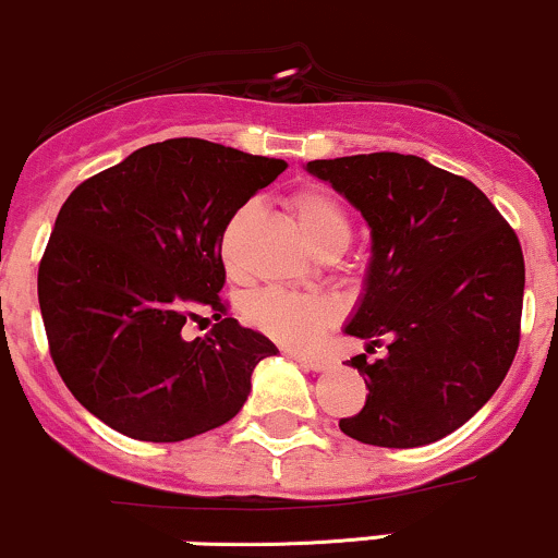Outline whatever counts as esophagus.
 <instances>
[{
	"label": "esophagus",
	"mask_w": 558,
	"mask_h": 558,
	"mask_svg": "<svg viewBox=\"0 0 558 558\" xmlns=\"http://www.w3.org/2000/svg\"><path fill=\"white\" fill-rule=\"evenodd\" d=\"M291 357L296 360L299 365H304V368H307V371H315V373H320V371H328V365H330V360H326V357H315V354L291 352Z\"/></svg>",
	"instance_id": "1"
}]
</instances>
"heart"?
Wrapping results in <instances>:
<instances>
[{
  "mask_svg": "<svg viewBox=\"0 0 558 558\" xmlns=\"http://www.w3.org/2000/svg\"><path fill=\"white\" fill-rule=\"evenodd\" d=\"M293 219L302 230L307 246L320 256H339L352 241V219L339 198L323 187H302L289 201ZM254 206H243L225 225L219 238L225 267L230 275H241V246ZM339 317V302L328 293H289V291H262L251 299L248 320L262 333L283 341L291 347H307Z\"/></svg>",
  "mask_w": 558,
  "mask_h": 558,
  "instance_id": "heart-1",
  "label": "heart"
}]
</instances>
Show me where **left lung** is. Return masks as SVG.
<instances>
[{"label":"left lung","mask_w":558,"mask_h":558,"mask_svg":"<svg viewBox=\"0 0 558 558\" xmlns=\"http://www.w3.org/2000/svg\"><path fill=\"white\" fill-rule=\"evenodd\" d=\"M371 225L365 293L347 333L387 341L349 360L368 397L347 437L421 448L448 437L506 378L519 349L524 256L500 211L466 177L418 156L368 153L310 161Z\"/></svg>","instance_id":"left-lung-1"}]
</instances>
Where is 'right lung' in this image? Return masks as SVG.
I'll list each match as a JSON object with an SVG mask.
<instances>
[{"mask_svg": "<svg viewBox=\"0 0 558 558\" xmlns=\"http://www.w3.org/2000/svg\"><path fill=\"white\" fill-rule=\"evenodd\" d=\"M286 161L198 137L145 145L65 198L39 262L52 363L116 432L180 442L228 424L272 341L219 296L225 225ZM217 319L204 340L181 326Z\"/></svg>", "mask_w": 558, "mask_h": 558, "instance_id": "obj_1", "label": "right lung"}]
</instances>
